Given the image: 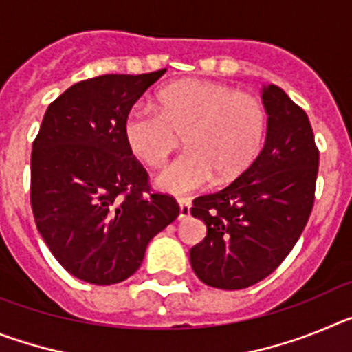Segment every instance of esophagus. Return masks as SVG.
I'll return each instance as SVG.
<instances>
[{
	"mask_svg": "<svg viewBox=\"0 0 352 352\" xmlns=\"http://www.w3.org/2000/svg\"><path fill=\"white\" fill-rule=\"evenodd\" d=\"M179 220L186 219L188 214H190V201L188 199H179Z\"/></svg>",
	"mask_w": 352,
	"mask_h": 352,
	"instance_id": "1",
	"label": "esophagus"
}]
</instances>
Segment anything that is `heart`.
Segmentation results:
<instances>
[{
    "label": "heart",
    "instance_id": "1",
    "mask_svg": "<svg viewBox=\"0 0 352 352\" xmlns=\"http://www.w3.org/2000/svg\"><path fill=\"white\" fill-rule=\"evenodd\" d=\"M158 109L135 104L123 121L132 153L148 166H162L185 135V153L157 176L170 194H190L217 176L231 182L259 153L266 113L259 98L213 80L174 82L157 96Z\"/></svg>",
    "mask_w": 352,
    "mask_h": 352
}]
</instances>
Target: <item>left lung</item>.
I'll list each match as a JSON object with an SVG mask.
<instances>
[{"mask_svg": "<svg viewBox=\"0 0 352 352\" xmlns=\"http://www.w3.org/2000/svg\"><path fill=\"white\" fill-rule=\"evenodd\" d=\"M268 129L261 153L238 178L194 199L206 236L190 248L201 282L245 289L266 278L296 245L314 206L319 151L309 116L275 84L261 89Z\"/></svg>", "mask_w": 352, "mask_h": 352, "instance_id": "8db88e82", "label": "left lung"}]
</instances>
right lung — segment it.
I'll return each instance as SVG.
<instances>
[{"instance_id":"add662e5","label":"right lung","mask_w":352,"mask_h":352,"mask_svg":"<svg viewBox=\"0 0 352 352\" xmlns=\"http://www.w3.org/2000/svg\"><path fill=\"white\" fill-rule=\"evenodd\" d=\"M166 68L74 84L47 107L31 151V210L56 261L79 280L111 285L138 272L153 236L179 214L149 192L123 121Z\"/></svg>"}]
</instances>
